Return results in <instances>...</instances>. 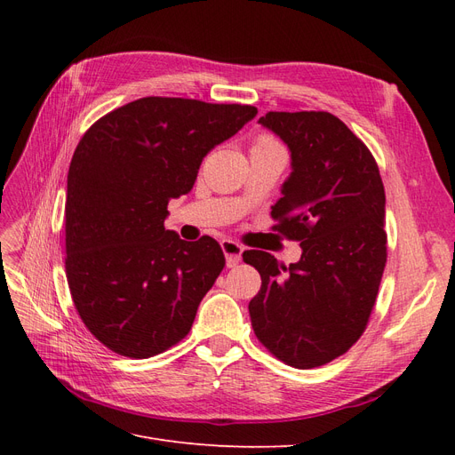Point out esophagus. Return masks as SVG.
Masks as SVG:
<instances>
[{
  "label": "esophagus",
  "instance_id": "obj_1",
  "mask_svg": "<svg viewBox=\"0 0 455 455\" xmlns=\"http://www.w3.org/2000/svg\"><path fill=\"white\" fill-rule=\"evenodd\" d=\"M222 251L226 254V266L228 267H235L239 266L241 261V254H243V246L237 241H231V239H224L222 241Z\"/></svg>",
  "mask_w": 455,
  "mask_h": 455
}]
</instances>
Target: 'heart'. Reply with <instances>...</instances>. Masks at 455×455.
<instances>
[{"label":"heart","instance_id":"b5f03b06","mask_svg":"<svg viewBox=\"0 0 455 455\" xmlns=\"http://www.w3.org/2000/svg\"><path fill=\"white\" fill-rule=\"evenodd\" d=\"M273 144H277V140L264 134V136H258V140L254 142V148H264V146H273Z\"/></svg>","mask_w":455,"mask_h":455}]
</instances>
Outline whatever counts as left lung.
Wrapping results in <instances>:
<instances>
[{
	"instance_id": "8db88e82",
	"label": "left lung",
	"mask_w": 455,
	"mask_h": 455,
	"mask_svg": "<svg viewBox=\"0 0 455 455\" xmlns=\"http://www.w3.org/2000/svg\"><path fill=\"white\" fill-rule=\"evenodd\" d=\"M261 125L291 149L292 172L271 206L279 231L299 241L296 264L246 251L259 292L249 313L256 338L279 361L316 368L359 339L387 261L385 189L364 142L328 112H267Z\"/></svg>"
}]
</instances>
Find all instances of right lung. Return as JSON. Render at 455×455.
Listing matches in <instances>:
<instances>
[{
    "mask_svg": "<svg viewBox=\"0 0 455 455\" xmlns=\"http://www.w3.org/2000/svg\"><path fill=\"white\" fill-rule=\"evenodd\" d=\"M258 109L146 96L106 114L79 140L68 171L66 277L89 332L129 359L188 336L226 258L203 235L164 229L171 199L196 184L203 157Z\"/></svg>",
    "mask_w": 455,
    "mask_h": 455,
    "instance_id": "right-lung-1",
    "label": "right lung"
}]
</instances>
